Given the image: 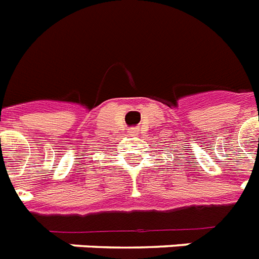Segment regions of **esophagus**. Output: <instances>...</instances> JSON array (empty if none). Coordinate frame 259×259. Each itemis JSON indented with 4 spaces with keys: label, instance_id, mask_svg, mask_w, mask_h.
Returning a JSON list of instances; mask_svg holds the SVG:
<instances>
[{
    "label": "esophagus",
    "instance_id": "obj_1",
    "mask_svg": "<svg viewBox=\"0 0 259 259\" xmlns=\"http://www.w3.org/2000/svg\"><path fill=\"white\" fill-rule=\"evenodd\" d=\"M129 133L132 134V136H138V129H136V127H133V129L129 130Z\"/></svg>",
    "mask_w": 259,
    "mask_h": 259
}]
</instances>
